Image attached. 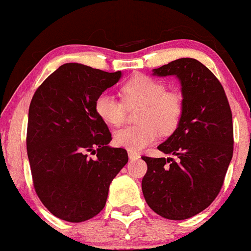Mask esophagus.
Instances as JSON below:
<instances>
[{
  "mask_svg": "<svg viewBox=\"0 0 251 251\" xmlns=\"http://www.w3.org/2000/svg\"><path fill=\"white\" fill-rule=\"evenodd\" d=\"M128 157L129 159H138L140 157L139 153H135L133 151H128Z\"/></svg>",
  "mask_w": 251,
  "mask_h": 251,
  "instance_id": "esophagus-1",
  "label": "esophagus"
}]
</instances>
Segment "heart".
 <instances>
[{
    "instance_id": "obj_1",
    "label": "heart",
    "mask_w": 251,
    "mask_h": 251,
    "mask_svg": "<svg viewBox=\"0 0 251 251\" xmlns=\"http://www.w3.org/2000/svg\"><path fill=\"white\" fill-rule=\"evenodd\" d=\"M124 101L108 93L98 96L94 102L97 114L111 126L122 125L128 108L139 107V124L114 133V144L129 151H139L154 143L163 134H171L184 114V96L179 91H168L165 82L145 74H137L122 87Z\"/></svg>"
}]
</instances>
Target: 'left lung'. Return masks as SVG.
<instances>
[{"label":"left lung","instance_id":"obj_1","mask_svg":"<svg viewBox=\"0 0 251 251\" xmlns=\"http://www.w3.org/2000/svg\"><path fill=\"white\" fill-rule=\"evenodd\" d=\"M153 74L180 80L185 107L174 134L158 146L177 159L142 157L143 194L155 214L186 220L208 208L223 185L234 152L231 108L220 80L198 60H175Z\"/></svg>","mask_w":251,"mask_h":251}]
</instances>
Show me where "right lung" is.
<instances>
[{"mask_svg": "<svg viewBox=\"0 0 251 251\" xmlns=\"http://www.w3.org/2000/svg\"><path fill=\"white\" fill-rule=\"evenodd\" d=\"M120 76L65 63L34 93L25 140L31 178L37 197L60 220L79 223L99 214L109 184L127 163L125 149L108 146L111 132L94 107Z\"/></svg>", "mask_w": 251, "mask_h": 251, "instance_id": "add662e5", "label": "right lung"}]
</instances>
